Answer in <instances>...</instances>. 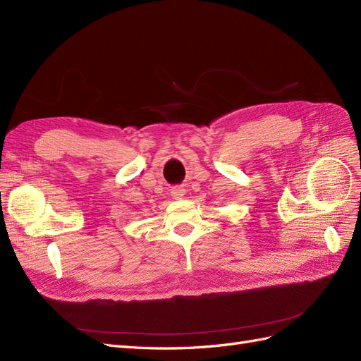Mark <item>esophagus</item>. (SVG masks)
I'll list each match as a JSON object with an SVG mask.
<instances>
[{
    "label": "esophagus",
    "mask_w": 361,
    "mask_h": 361,
    "mask_svg": "<svg viewBox=\"0 0 361 361\" xmlns=\"http://www.w3.org/2000/svg\"><path fill=\"white\" fill-rule=\"evenodd\" d=\"M183 195H185V190L183 188H173L171 190V197L174 199V200H182L183 199Z\"/></svg>",
    "instance_id": "34e87169"
}]
</instances>
